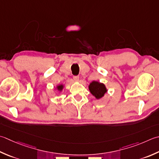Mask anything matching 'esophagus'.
Returning <instances> with one entry per match:
<instances>
[{
  "label": "esophagus",
  "mask_w": 159,
  "mask_h": 159,
  "mask_svg": "<svg viewBox=\"0 0 159 159\" xmlns=\"http://www.w3.org/2000/svg\"><path fill=\"white\" fill-rule=\"evenodd\" d=\"M73 78H74V80H75V81H79V76H74Z\"/></svg>",
  "instance_id": "34e87169"
}]
</instances>
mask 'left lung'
Masks as SVG:
<instances>
[{"label": "left lung", "mask_w": 159, "mask_h": 159, "mask_svg": "<svg viewBox=\"0 0 159 159\" xmlns=\"http://www.w3.org/2000/svg\"><path fill=\"white\" fill-rule=\"evenodd\" d=\"M89 89L91 94L96 99H100L107 92V88L103 83L98 81H92L89 85Z\"/></svg>", "instance_id": "obj_1"}]
</instances>
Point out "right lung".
Instances as JSON below:
<instances>
[{"instance_id": "1", "label": "right lung", "mask_w": 159, "mask_h": 159, "mask_svg": "<svg viewBox=\"0 0 159 159\" xmlns=\"http://www.w3.org/2000/svg\"><path fill=\"white\" fill-rule=\"evenodd\" d=\"M57 89L58 90V91L61 92L62 89H63V85H58L57 87Z\"/></svg>"}]
</instances>
